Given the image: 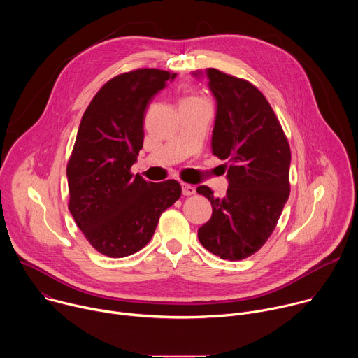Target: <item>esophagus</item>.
Listing matches in <instances>:
<instances>
[{
  "label": "esophagus",
  "mask_w": 358,
  "mask_h": 358,
  "mask_svg": "<svg viewBox=\"0 0 358 358\" xmlns=\"http://www.w3.org/2000/svg\"><path fill=\"white\" fill-rule=\"evenodd\" d=\"M181 188H182V194L184 195H192V194H195V187H192V185H189V184H181Z\"/></svg>",
  "instance_id": "34e87169"
}]
</instances>
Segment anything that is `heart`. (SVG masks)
I'll return each mask as SVG.
<instances>
[{
  "label": "heart",
  "mask_w": 358,
  "mask_h": 358,
  "mask_svg": "<svg viewBox=\"0 0 358 358\" xmlns=\"http://www.w3.org/2000/svg\"><path fill=\"white\" fill-rule=\"evenodd\" d=\"M192 100H202V99H199L198 96H194V94L187 96V97H184V99H182V101H192Z\"/></svg>",
  "instance_id": "b5f03b06"
}]
</instances>
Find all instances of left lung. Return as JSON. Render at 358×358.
Listing matches in <instances>:
<instances>
[{"mask_svg":"<svg viewBox=\"0 0 358 358\" xmlns=\"http://www.w3.org/2000/svg\"><path fill=\"white\" fill-rule=\"evenodd\" d=\"M207 76L217 100L213 152L228 160L229 185L221 198L207 185L196 188L213 206L198 239L221 259L241 261L258 252L276 228L290 194V147L257 86L214 68Z\"/></svg>","mask_w":358,"mask_h":358,"instance_id":"left-lung-1","label":"left lung"}]
</instances>
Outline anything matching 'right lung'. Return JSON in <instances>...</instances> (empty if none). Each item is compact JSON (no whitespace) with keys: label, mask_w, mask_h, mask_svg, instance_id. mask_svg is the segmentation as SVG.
I'll return each mask as SVG.
<instances>
[{"label":"right lung","mask_w":358,"mask_h":358,"mask_svg":"<svg viewBox=\"0 0 358 358\" xmlns=\"http://www.w3.org/2000/svg\"><path fill=\"white\" fill-rule=\"evenodd\" d=\"M177 73L136 69L108 80L83 113L66 167L69 211L89 243L109 258L144 248L181 195L176 180L133 176L147 106Z\"/></svg>","instance_id":"1"}]
</instances>
